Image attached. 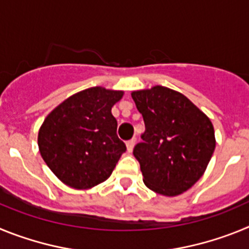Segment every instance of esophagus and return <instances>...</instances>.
Masks as SVG:
<instances>
[{
    "mask_svg": "<svg viewBox=\"0 0 249 249\" xmlns=\"http://www.w3.org/2000/svg\"><path fill=\"white\" fill-rule=\"evenodd\" d=\"M135 144H136V140H131V141H128V142H127V143H126L127 151H128L129 153H131V152L133 151V147H135Z\"/></svg>",
    "mask_w": 249,
    "mask_h": 249,
    "instance_id": "obj_1",
    "label": "esophagus"
}]
</instances>
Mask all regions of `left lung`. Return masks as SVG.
Segmentation results:
<instances>
[{
  "label": "left lung",
  "instance_id": "8db88e82",
  "mask_svg": "<svg viewBox=\"0 0 249 249\" xmlns=\"http://www.w3.org/2000/svg\"><path fill=\"white\" fill-rule=\"evenodd\" d=\"M146 131L133 149L149 190L178 196L203 176L215 148L211 120L186 96L163 86L132 92Z\"/></svg>",
  "mask_w": 249,
  "mask_h": 249
}]
</instances>
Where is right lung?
<instances>
[{
    "label": "right lung",
    "mask_w": 249,
    "mask_h": 249,
    "mask_svg": "<svg viewBox=\"0 0 249 249\" xmlns=\"http://www.w3.org/2000/svg\"><path fill=\"white\" fill-rule=\"evenodd\" d=\"M122 91L91 87L58 105L38 131L43 160L58 179L87 190L111 176L126 144L117 136L112 107Z\"/></svg>",
    "instance_id": "obj_1"
}]
</instances>
